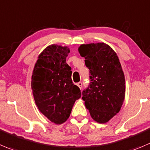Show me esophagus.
<instances>
[{"label":"esophagus","mask_w":150,"mask_h":150,"mask_svg":"<svg viewBox=\"0 0 150 150\" xmlns=\"http://www.w3.org/2000/svg\"><path fill=\"white\" fill-rule=\"evenodd\" d=\"M76 85H77V86L79 87V88H80V89H82V83L81 82H78L77 84H76Z\"/></svg>","instance_id":"obj_1"}]
</instances>
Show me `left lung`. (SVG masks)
Masks as SVG:
<instances>
[{"mask_svg": "<svg viewBox=\"0 0 150 150\" xmlns=\"http://www.w3.org/2000/svg\"><path fill=\"white\" fill-rule=\"evenodd\" d=\"M90 71L82 99L92 119L108 122L120 110L125 96V79L116 53L104 42L83 44L79 48Z\"/></svg>", "mask_w": 150, "mask_h": 150, "instance_id": "left-lung-1", "label": "left lung"}]
</instances>
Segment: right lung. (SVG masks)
Listing matches in <instances>:
<instances>
[{
  "label": "right lung",
  "mask_w": 150,
  "mask_h": 150,
  "mask_svg": "<svg viewBox=\"0 0 150 150\" xmlns=\"http://www.w3.org/2000/svg\"><path fill=\"white\" fill-rule=\"evenodd\" d=\"M70 49L51 45L38 57L31 76V89L38 109L51 122L64 123L69 118L80 89L71 79V68L66 63Z\"/></svg>",
  "instance_id": "1"
}]
</instances>
